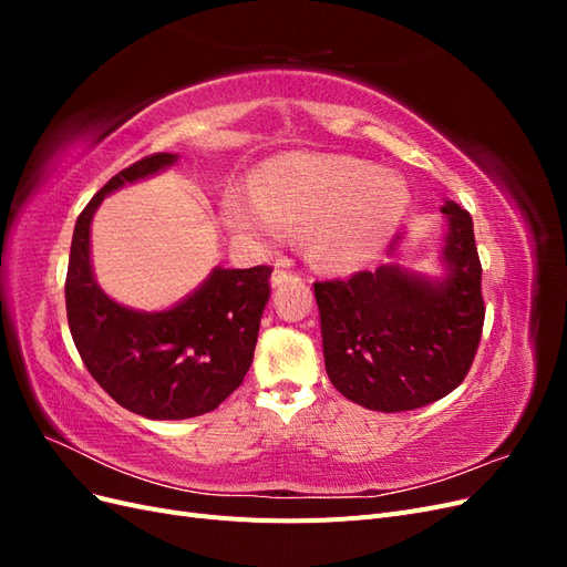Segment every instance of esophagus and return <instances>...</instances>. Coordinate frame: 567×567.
Wrapping results in <instances>:
<instances>
[{
    "mask_svg": "<svg viewBox=\"0 0 567 567\" xmlns=\"http://www.w3.org/2000/svg\"><path fill=\"white\" fill-rule=\"evenodd\" d=\"M298 274H293V271H288V269H284V265L281 267H277V271L271 274V286L277 288V286H284L286 281H290V279H296Z\"/></svg>",
    "mask_w": 567,
    "mask_h": 567,
    "instance_id": "1",
    "label": "esophagus"
}]
</instances>
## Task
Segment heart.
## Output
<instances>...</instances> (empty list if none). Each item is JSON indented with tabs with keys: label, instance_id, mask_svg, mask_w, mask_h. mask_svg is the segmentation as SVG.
Instances as JSON below:
<instances>
[{
	"label": "heart",
	"instance_id": "heart-1",
	"mask_svg": "<svg viewBox=\"0 0 567 567\" xmlns=\"http://www.w3.org/2000/svg\"><path fill=\"white\" fill-rule=\"evenodd\" d=\"M406 208L402 179L346 156H281L257 192H231L227 225L250 241L281 244L288 229L310 234L317 262L350 269L375 252Z\"/></svg>",
	"mask_w": 567,
	"mask_h": 567
}]
</instances>
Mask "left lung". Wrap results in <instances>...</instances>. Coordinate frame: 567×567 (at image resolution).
I'll use <instances>...</instances> for the list:
<instances>
[{"label": "left lung", "mask_w": 567, "mask_h": 567, "mask_svg": "<svg viewBox=\"0 0 567 567\" xmlns=\"http://www.w3.org/2000/svg\"><path fill=\"white\" fill-rule=\"evenodd\" d=\"M444 260L450 277L427 284L400 267L315 281L326 373L340 394L373 411L442 400L471 371L485 323L483 265L471 215L456 203Z\"/></svg>", "instance_id": "left-lung-1"}]
</instances>
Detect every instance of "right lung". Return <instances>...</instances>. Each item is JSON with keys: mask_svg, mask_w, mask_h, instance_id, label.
Returning <instances> with one entry per match:
<instances>
[{"mask_svg": "<svg viewBox=\"0 0 567 567\" xmlns=\"http://www.w3.org/2000/svg\"><path fill=\"white\" fill-rule=\"evenodd\" d=\"M175 161L173 153H151L94 194L75 221L65 274L68 326L84 367L120 406L156 421L208 414L244 383L271 290L269 265L215 269L173 310L144 315L113 302L96 286L90 225L99 203L113 188Z\"/></svg>", "mask_w": 567, "mask_h": 567, "instance_id": "1", "label": "right lung"}]
</instances>
